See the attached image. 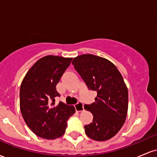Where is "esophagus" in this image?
<instances>
[{
    "mask_svg": "<svg viewBox=\"0 0 157 157\" xmlns=\"http://www.w3.org/2000/svg\"><path fill=\"white\" fill-rule=\"evenodd\" d=\"M75 107L77 112H80V111H82L84 110L83 104L82 102H77L76 105H75Z\"/></svg>",
    "mask_w": 157,
    "mask_h": 157,
    "instance_id": "34e87169",
    "label": "esophagus"
}]
</instances>
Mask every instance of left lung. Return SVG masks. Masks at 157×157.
<instances>
[{
  "label": "left lung",
  "mask_w": 157,
  "mask_h": 157,
  "mask_svg": "<svg viewBox=\"0 0 157 157\" xmlns=\"http://www.w3.org/2000/svg\"><path fill=\"white\" fill-rule=\"evenodd\" d=\"M74 67L89 89L96 91L95 102L85 105L93 114V122L84 126L85 133L96 141L112 138L125 121L128 92L123 77L111 61L91 54L75 57Z\"/></svg>",
  "instance_id": "1"
}]
</instances>
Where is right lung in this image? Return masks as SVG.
Segmentation results:
<instances>
[{
    "label": "right lung",
    "instance_id": "1",
    "mask_svg": "<svg viewBox=\"0 0 157 157\" xmlns=\"http://www.w3.org/2000/svg\"><path fill=\"white\" fill-rule=\"evenodd\" d=\"M72 58L47 55L35 63L28 71L20 89V109L28 127L37 136L47 140L62 136L67 120L75 113L73 105L60 102L56 86L69 66Z\"/></svg>",
    "mask_w": 157,
    "mask_h": 157
}]
</instances>
